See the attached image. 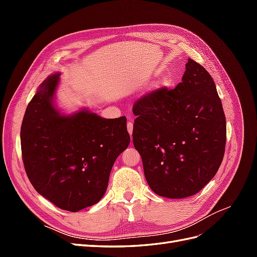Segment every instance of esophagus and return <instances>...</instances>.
Instances as JSON below:
<instances>
[{"label":"esophagus","mask_w":257,"mask_h":257,"mask_svg":"<svg viewBox=\"0 0 257 257\" xmlns=\"http://www.w3.org/2000/svg\"><path fill=\"white\" fill-rule=\"evenodd\" d=\"M126 127H127L128 133H130V135H131V137H132V134H133V121H132V119H130V120L127 121Z\"/></svg>","instance_id":"obj_1"}]
</instances>
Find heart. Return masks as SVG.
I'll list each match as a JSON object with an SVG mask.
<instances>
[{
  "mask_svg": "<svg viewBox=\"0 0 257 257\" xmlns=\"http://www.w3.org/2000/svg\"><path fill=\"white\" fill-rule=\"evenodd\" d=\"M168 84V79L167 78H163L160 82H159V87H164V85Z\"/></svg>",
  "mask_w": 257,
  "mask_h": 257,
  "instance_id": "b5f03b06",
  "label": "heart"
}]
</instances>
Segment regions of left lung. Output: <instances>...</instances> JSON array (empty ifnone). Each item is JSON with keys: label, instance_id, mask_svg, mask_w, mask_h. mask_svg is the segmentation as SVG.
Returning <instances> with one entry per match:
<instances>
[{"label": "left lung", "instance_id": "1", "mask_svg": "<svg viewBox=\"0 0 257 257\" xmlns=\"http://www.w3.org/2000/svg\"><path fill=\"white\" fill-rule=\"evenodd\" d=\"M133 144L150 189L160 196L185 198L215 176L225 152L226 119L212 77L192 59L175 89L139 98Z\"/></svg>", "mask_w": 257, "mask_h": 257}]
</instances>
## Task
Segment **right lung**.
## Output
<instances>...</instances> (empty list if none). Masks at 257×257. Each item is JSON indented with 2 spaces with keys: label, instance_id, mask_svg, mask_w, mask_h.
<instances>
[{
  "label": "right lung",
  "instance_id": "obj_1",
  "mask_svg": "<svg viewBox=\"0 0 257 257\" xmlns=\"http://www.w3.org/2000/svg\"><path fill=\"white\" fill-rule=\"evenodd\" d=\"M60 73L43 81L23 116L20 139L30 182L58 208L77 212L97 204L113 163L126 149V118L105 119L82 109L63 114L54 106Z\"/></svg>",
  "mask_w": 257,
  "mask_h": 257
}]
</instances>
